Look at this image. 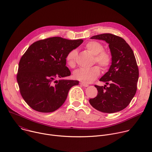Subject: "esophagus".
<instances>
[{
	"mask_svg": "<svg viewBox=\"0 0 152 152\" xmlns=\"http://www.w3.org/2000/svg\"><path fill=\"white\" fill-rule=\"evenodd\" d=\"M80 84L82 86H84V87H87V86H89V85H88V84H87V83H83V82H80Z\"/></svg>",
	"mask_w": 152,
	"mask_h": 152,
	"instance_id": "esophagus-1",
	"label": "esophagus"
}]
</instances>
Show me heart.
<instances>
[{"instance_id":"b5f03b06","label":"heart","mask_w":152,"mask_h":152,"mask_svg":"<svg viewBox=\"0 0 152 152\" xmlns=\"http://www.w3.org/2000/svg\"><path fill=\"white\" fill-rule=\"evenodd\" d=\"M85 49L94 55L93 64L97 63L103 70H106L110 67L112 62L111 54L104 49V46L101 42L96 41H90L86 42ZM77 52L76 49H72L68 52L66 56V61L67 66L74 69L76 67V59ZM100 73L99 66H95L88 69H79L75 72L74 77L83 83H91L95 80Z\"/></svg>"}]
</instances>
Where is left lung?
I'll return each instance as SVG.
<instances>
[{
    "label": "left lung",
    "instance_id": "obj_1",
    "mask_svg": "<svg viewBox=\"0 0 152 152\" xmlns=\"http://www.w3.org/2000/svg\"><path fill=\"white\" fill-rule=\"evenodd\" d=\"M91 38L102 39L109 44L112 64L109 71L100 79L106 85H94L98 93L89 100L90 103L102 113L120 111L131 103L137 90L139 70L134 52L123 38L112 34H99Z\"/></svg>",
    "mask_w": 152,
    "mask_h": 152
}]
</instances>
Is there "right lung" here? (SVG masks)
<instances>
[{
    "label": "right lung",
    "instance_id": "1",
    "mask_svg": "<svg viewBox=\"0 0 152 152\" xmlns=\"http://www.w3.org/2000/svg\"><path fill=\"white\" fill-rule=\"evenodd\" d=\"M83 41L59 37L41 39L21 56L17 80L21 96L32 109L45 113L57 110L66 101L70 89L79 84L78 80L55 79L71 75L66 66V56Z\"/></svg>",
    "mask_w": 152,
    "mask_h": 152
}]
</instances>
